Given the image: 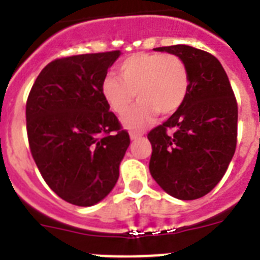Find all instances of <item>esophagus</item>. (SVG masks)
<instances>
[{
	"label": "esophagus",
	"instance_id": "obj_1",
	"mask_svg": "<svg viewBox=\"0 0 260 260\" xmlns=\"http://www.w3.org/2000/svg\"><path fill=\"white\" fill-rule=\"evenodd\" d=\"M129 136H131V139H132V140H136V139L142 138L143 132H138V131H131Z\"/></svg>",
	"mask_w": 260,
	"mask_h": 260
}]
</instances>
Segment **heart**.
Returning a JSON list of instances; mask_svg holds the SVG:
<instances>
[{"label": "heart", "instance_id": "obj_1", "mask_svg": "<svg viewBox=\"0 0 260 260\" xmlns=\"http://www.w3.org/2000/svg\"><path fill=\"white\" fill-rule=\"evenodd\" d=\"M190 89V73L185 60L174 54L140 52L124 59L117 77L108 75L101 85L106 104L122 116L134 102L138 105L122 118L124 125L139 129L150 124L156 113H175L185 104Z\"/></svg>", "mask_w": 260, "mask_h": 260}]
</instances>
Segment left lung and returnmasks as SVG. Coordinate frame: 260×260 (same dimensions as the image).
<instances>
[{"instance_id": "left-lung-1", "label": "left lung", "mask_w": 260, "mask_h": 260, "mask_svg": "<svg viewBox=\"0 0 260 260\" xmlns=\"http://www.w3.org/2000/svg\"><path fill=\"white\" fill-rule=\"evenodd\" d=\"M185 60L190 89L185 104L147 135L150 173L179 200L204 197L224 177L238 142V102L221 63L190 46L158 47Z\"/></svg>"}]
</instances>
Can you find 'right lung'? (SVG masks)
Segmentation results:
<instances>
[{"mask_svg":"<svg viewBox=\"0 0 260 260\" xmlns=\"http://www.w3.org/2000/svg\"><path fill=\"white\" fill-rule=\"evenodd\" d=\"M120 51L48 63L26 100V135L43 179L64 201L91 206L110 193L129 147L101 85Z\"/></svg>","mask_w":260,"mask_h":260,"instance_id":"add662e5","label":"right lung"}]
</instances>
